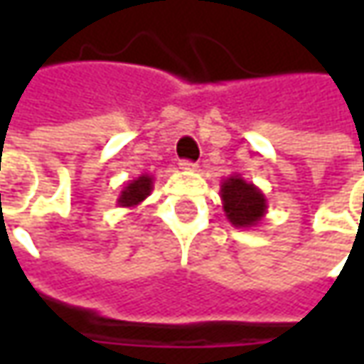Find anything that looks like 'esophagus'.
Returning <instances> with one entry per match:
<instances>
[{
	"label": "esophagus",
	"mask_w": 364,
	"mask_h": 364,
	"mask_svg": "<svg viewBox=\"0 0 364 364\" xmlns=\"http://www.w3.org/2000/svg\"><path fill=\"white\" fill-rule=\"evenodd\" d=\"M194 168H196V164H194V161H188V160L180 161V170H184V172H192Z\"/></svg>",
	"instance_id": "obj_1"
}]
</instances>
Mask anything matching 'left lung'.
Here are the masks:
<instances>
[{"instance_id":"1","label":"left lung","mask_w":364,"mask_h":364,"mask_svg":"<svg viewBox=\"0 0 364 364\" xmlns=\"http://www.w3.org/2000/svg\"><path fill=\"white\" fill-rule=\"evenodd\" d=\"M220 200L225 217L237 229L257 227L267 213L265 194L241 174H232L220 182Z\"/></svg>"}]
</instances>
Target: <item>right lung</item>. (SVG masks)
I'll return each instance as SVG.
<instances>
[{
  "mask_svg": "<svg viewBox=\"0 0 364 364\" xmlns=\"http://www.w3.org/2000/svg\"><path fill=\"white\" fill-rule=\"evenodd\" d=\"M151 190H154V176L139 174L123 186L117 204L121 208H137L151 194Z\"/></svg>",
  "mask_w": 364,
  "mask_h": 364,
  "instance_id": "1",
  "label": "right lung"
}]
</instances>
